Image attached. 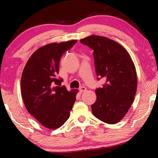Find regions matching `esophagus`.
<instances>
[{"label":"esophagus","instance_id":"34e87169","mask_svg":"<svg viewBox=\"0 0 158 158\" xmlns=\"http://www.w3.org/2000/svg\"><path fill=\"white\" fill-rule=\"evenodd\" d=\"M87 90V89L85 87H84V86H81L79 88V91H80V93H83V92H85V91H86Z\"/></svg>","mask_w":158,"mask_h":158}]
</instances>
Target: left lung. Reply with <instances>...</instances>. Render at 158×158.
I'll list each match as a JSON object with an SVG mask.
<instances>
[{"instance_id": "1", "label": "left lung", "mask_w": 158, "mask_h": 158, "mask_svg": "<svg viewBox=\"0 0 158 158\" xmlns=\"http://www.w3.org/2000/svg\"><path fill=\"white\" fill-rule=\"evenodd\" d=\"M80 42L93 50L98 80H105L103 86L95 90L93 114L106 123H117L135 100L137 88L135 64L123 47L107 37L93 35Z\"/></svg>"}]
</instances>
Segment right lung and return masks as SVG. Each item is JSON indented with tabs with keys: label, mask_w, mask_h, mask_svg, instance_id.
<instances>
[{
	"label": "right lung",
	"mask_w": 158,
	"mask_h": 158,
	"mask_svg": "<svg viewBox=\"0 0 158 158\" xmlns=\"http://www.w3.org/2000/svg\"><path fill=\"white\" fill-rule=\"evenodd\" d=\"M77 40L39 48L29 58L21 79V96L28 113L44 127L57 129L69 118L78 90L68 91L56 78L59 61Z\"/></svg>",
	"instance_id": "obj_1"
}]
</instances>
